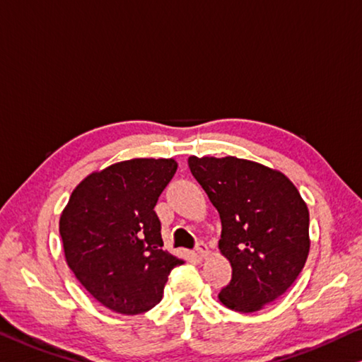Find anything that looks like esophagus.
<instances>
[{
    "instance_id": "esophagus-1",
    "label": "esophagus",
    "mask_w": 362,
    "mask_h": 362,
    "mask_svg": "<svg viewBox=\"0 0 362 362\" xmlns=\"http://www.w3.org/2000/svg\"><path fill=\"white\" fill-rule=\"evenodd\" d=\"M196 251L199 254V257L204 259V257H207V255H209V246L204 241H199L196 244Z\"/></svg>"
}]
</instances>
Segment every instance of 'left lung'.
I'll return each mask as SVG.
<instances>
[{
	"label": "left lung",
	"mask_w": 362,
	"mask_h": 362,
	"mask_svg": "<svg viewBox=\"0 0 362 362\" xmlns=\"http://www.w3.org/2000/svg\"><path fill=\"white\" fill-rule=\"evenodd\" d=\"M192 176L218 210L220 252L231 281L220 301L238 313L274 303L301 274L309 254V210L280 171L236 157H189Z\"/></svg>",
	"instance_id": "8db88e82"
}]
</instances>
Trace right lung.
Instances as JSON below:
<instances>
[{"instance_id": "1", "label": "right lung", "mask_w": 362, "mask_h": 362, "mask_svg": "<svg viewBox=\"0 0 362 362\" xmlns=\"http://www.w3.org/2000/svg\"><path fill=\"white\" fill-rule=\"evenodd\" d=\"M173 158H134L88 175L59 218L64 257L81 285L115 313L136 315L162 301L185 260L162 249L155 205L173 180Z\"/></svg>"}]
</instances>
